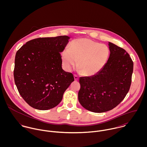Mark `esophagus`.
<instances>
[{
	"instance_id": "1",
	"label": "esophagus",
	"mask_w": 147,
	"mask_h": 147,
	"mask_svg": "<svg viewBox=\"0 0 147 147\" xmlns=\"http://www.w3.org/2000/svg\"><path fill=\"white\" fill-rule=\"evenodd\" d=\"M74 79H75V80L76 81H78L79 80V77L78 75H74Z\"/></svg>"
}]
</instances>
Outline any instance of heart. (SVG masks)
Masks as SVG:
<instances>
[{
    "instance_id": "heart-1",
    "label": "heart",
    "mask_w": 147,
    "mask_h": 147,
    "mask_svg": "<svg viewBox=\"0 0 147 147\" xmlns=\"http://www.w3.org/2000/svg\"><path fill=\"white\" fill-rule=\"evenodd\" d=\"M110 50L104 44L88 38L73 40L69 49L64 50L61 58L64 68L70 71L78 62V67L85 76H93L105 66L109 59Z\"/></svg>"
}]
</instances>
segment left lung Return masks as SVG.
Returning <instances> with one entry per match:
<instances>
[{"instance_id": "1", "label": "left lung", "mask_w": 147, "mask_h": 147, "mask_svg": "<svg viewBox=\"0 0 147 147\" xmlns=\"http://www.w3.org/2000/svg\"><path fill=\"white\" fill-rule=\"evenodd\" d=\"M110 51L104 68L96 75L81 77L78 99L88 110L103 113L112 110L125 98L132 81L134 63L126 50L109 42Z\"/></svg>"}]
</instances>
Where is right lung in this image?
Instances as JSON below:
<instances>
[{
    "mask_svg": "<svg viewBox=\"0 0 147 147\" xmlns=\"http://www.w3.org/2000/svg\"><path fill=\"white\" fill-rule=\"evenodd\" d=\"M69 37L38 38L21 46L16 54L13 76L18 90L31 107L52 109L62 100L74 81L72 73L62 68V52Z\"/></svg>",
    "mask_w": 147,
    "mask_h": 147,
    "instance_id": "obj_1",
    "label": "right lung"
}]
</instances>
